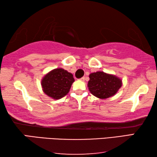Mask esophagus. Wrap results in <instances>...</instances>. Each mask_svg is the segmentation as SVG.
I'll use <instances>...</instances> for the list:
<instances>
[{
    "mask_svg": "<svg viewBox=\"0 0 157 157\" xmlns=\"http://www.w3.org/2000/svg\"><path fill=\"white\" fill-rule=\"evenodd\" d=\"M84 79H85V78H84V77H83V78H80V80H81V81H82V82H84Z\"/></svg>",
    "mask_w": 157,
    "mask_h": 157,
    "instance_id": "34e87169",
    "label": "esophagus"
}]
</instances>
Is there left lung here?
<instances>
[{"instance_id":"1","label":"left lung","mask_w":157,"mask_h":157,"mask_svg":"<svg viewBox=\"0 0 157 157\" xmlns=\"http://www.w3.org/2000/svg\"><path fill=\"white\" fill-rule=\"evenodd\" d=\"M89 78L88 87L90 92L100 99L113 96L122 86L120 78L102 71L91 73Z\"/></svg>"}]
</instances>
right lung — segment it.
Returning a JSON list of instances; mask_svg holds the SVG:
<instances>
[{
	"label": "right lung",
	"instance_id": "obj_1",
	"mask_svg": "<svg viewBox=\"0 0 157 157\" xmlns=\"http://www.w3.org/2000/svg\"><path fill=\"white\" fill-rule=\"evenodd\" d=\"M74 81L72 73L63 68H56L44 77L41 86L47 95L53 99L59 100L68 94Z\"/></svg>",
	"mask_w": 157,
	"mask_h": 157
}]
</instances>
